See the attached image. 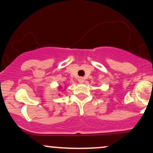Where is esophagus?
<instances>
[{"instance_id": "esophagus-1", "label": "esophagus", "mask_w": 153, "mask_h": 153, "mask_svg": "<svg viewBox=\"0 0 153 153\" xmlns=\"http://www.w3.org/2000/svg\"><path fill=\"white\" fill-rule=\"evenodd\" d=\"M84 81H85V80H84V78H82V77H80V78H78V82H80V83H83Z\"/></svg>"}]
</instances>
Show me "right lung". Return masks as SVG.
Returning <instances> with one entry per match:
<instances>
[{"label": "right lung", "instance_id": "obj_1", "mask_svg": "<svg viewBox=\"0 0 153 153\" xmlns=\"http://www.w3.org/2000/svg\"><path fill=\"white\" fill-rule=\"evenodd\" d=\"M60 87H61V86H60Z\"/></svg>", "mask_w": 153, "mask_h": 153}]
</instances>
